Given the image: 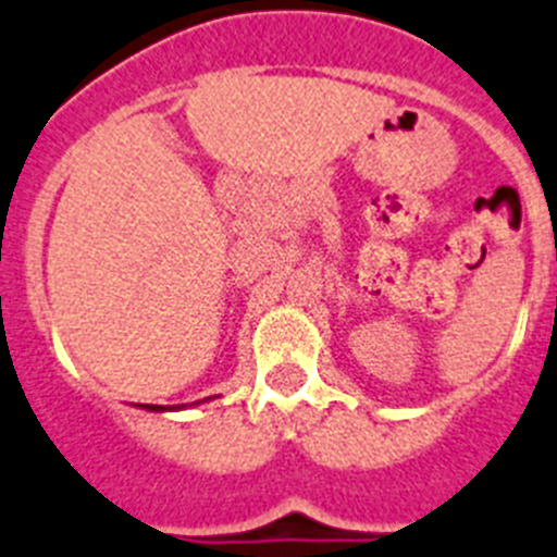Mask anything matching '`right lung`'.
Wrapping results in <instances>:
<instances>
[{"label": "right lung", "mask_w": 557, "mask_h": 557, "mask_svg": "<svg viewBox=\"0 0 557 557\" xmlns=\"http://www.w3.org/2000/svg\"><path fill=\"white\" fill-rule=\"evenodd\" d=\"M149 408V411H174V408H183V406H143Z\"/></svg>", "instance_id": "obj_1"}]
</instances>
